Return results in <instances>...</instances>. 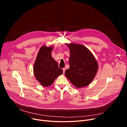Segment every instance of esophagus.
<instances>
[{
    "label": "esophagus",
    "mask_w": 127,
    "mask_h": 127,
    "mask_svg": "<svg viewBox=\"0 0 127 127\" xmlns=\"http://www.w3.org/2000/svg\"><path fill=\"white\" fill-rule=\"evenodd\" d=\"M63 74H64V72H65V70H66V68H63Z\"/></svg>",
    "instance_id": "esophagus-1"
}]
</instances>
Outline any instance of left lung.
Returning <instances> with one entry per match:
<instances>
[{"label": "left lung", "instance_id": "8db88e82", "mask_svg": "<svg viewBox=\"0 0 127 127\" xmlns=\"http://www.w3.org/2000/svg\"><path fill=\"white\" fill-rule=\"evenodd\" d=\"M69 48V68L65 72L66 77L76 88L89 85L98 69L96 59L91 51L82 45L65 44Z\"/></svg>", "mask_w": 127, "mask_h": 127}]
</instances>
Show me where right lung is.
Returning <instances> with one entry per match:
<instances>
[{
	"mask_svg": "<svg viewBox=\"0 0 127 127\" xmlns=\"http://www.w3.org/2000/svg\"><path fill=\"white\" fill-rule=\"evenodd\" d=\"M53 46L45 45L40 48L33 66V72L38 82L43 86H50L55 80L63 74L57 61L51 57Z\"/></svg>",
	"mask_w": 127,
	"mask_h": 127,
	"instance_id": "obj_1",
	"label": "right lung"
}]
</instances>
